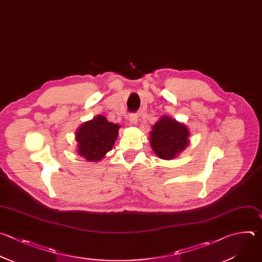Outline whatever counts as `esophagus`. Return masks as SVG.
<instances>
[{"label":"esophagus","mask_w":262,"mask_h":262,"mask_svg":"<svg viewBox=\"0 0 262 262\" xmlns=\"http://www.w3.org/2000/svg\"><path fill=\"white\" fill-rule=\"evenodd\" d=\"M138 115L136 114V113H130L129 114V120H130V122L132 123H134V124H137V122H138Z\"/></svg>","instance_id":"obj_1"}]
</instances>
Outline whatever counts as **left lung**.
Instances as JSON below:
<instances>
[{
	"instance_id": "8db88e82",
	"label": "left lung",
	"mask_w": 262,
	"mask_h": 262,
	"mask_svg": "<svg viewBox=\"0 0 262 262\" xmlns=\"http://www.w3.org/2000/svg\"><path fill=\"white\" fill-rule=\"evenodd\" d=\"M150 142L153 151L162 159H171L188 145L189 130L175 119L162 117L152 126Z\"/></svg>"
}]
</instances>
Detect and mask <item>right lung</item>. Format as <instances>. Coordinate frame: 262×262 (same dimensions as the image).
<instances>
[{"mask_svg": "<svg viewBox=\"0 0 262 262\" xmlns=\"http://www.w3.org/2000/svg\"><path fill=\"white\" fill-rule=\"evenodd\" d=\"M118 130V124L101 115L82 124L76 133L78 154L89 161H99L113 148Z\"/></svg>", "mask_w": 262, "mask_h": 262, "instance_id": "right-lung-1", "label": "right lung"}]
</instances>
